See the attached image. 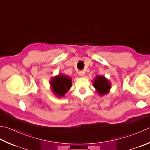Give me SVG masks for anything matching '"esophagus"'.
Masks as SVG:
<instances>
[{
    "mask_svg": "<svg viewBox=\"0 0 150 150\" xmlns=\"http://www.w3.org/2000/svg\"><path fill=\"white\" fill-rule=\"evenodd\" d=\"M85 72L84 71H81L79 72V74L81 76H83L84 74H85Z\"/></svg>",
    "mask_w": 150,
    "mask_h": 150,
    "instance_id": "1",
    "label": "esophagus"
}]
</instances>
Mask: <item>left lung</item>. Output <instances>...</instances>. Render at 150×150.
Listing matches in <instances>:
<instances>
[{
    "label": "left lung",
    "mask_w": 150,
    "mask_h": 150,
    "mask_svg": "<svg viewBox=\"0 0 150 150\" xmlns=\"http://www.w3.org/2000/svg\"><path fill=\"white\" fill-rule=\"evenodd\" d=\"M93 82V86L96 88V92L100 96H103L108 94L111 88V81L103 76H96Z\"/></svg>",
    "instance_id": "8db88e82"
}]
</instances>
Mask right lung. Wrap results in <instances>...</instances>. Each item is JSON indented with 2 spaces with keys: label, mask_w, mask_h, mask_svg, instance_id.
<instances>
[{
  "label": "right lung",
  "mask_w": 150,
  "mask_h": 150,
  "mask_svg": "<svg viewBox=\"0 0 150 150\" xmlns=\"http://www.w3.org/2000/svg\"><path fill=\"white\" fill-rule=\"evenodd\" d=\"M51 90L57 98H62L71 88L72 79L65 74H59L50 79Z\"/></svg>",
  "instance_id": "obj_1"
}]
</instances>
